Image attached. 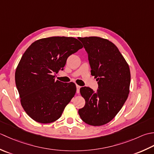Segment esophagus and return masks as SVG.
I'll return each mask as SVG.
<instances>
[{
	"label": "esophagus",
	"instance_id": "34e87169",
	"mask_svg": "<svg viewBox=\"0 0 154 154\" xmlns=\"http://www.w3.org/2000/svg\"><path fill=\"white\" fill-rule=\"evenodd\" d=\"M80 88H81V86H78V85H76V92H77L78 94L80 92Z\"/></svg>",
	"mask_w": 154,
	"mask_h": 154
}]
</instances>
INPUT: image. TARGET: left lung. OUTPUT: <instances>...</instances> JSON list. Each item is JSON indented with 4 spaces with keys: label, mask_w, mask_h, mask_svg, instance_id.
Here are the masks:
<instances>
[{
    "label": "left lung",
    "mask_w": 154,
    "mask_h": 154,
    "mask_svg": "<svg viewBox=\"0 0 154 154\" xmlns=\"http://www.w3.org/2000/svg\"><path fill=\"white\" fill-rule=\"evenodd\" d=\"M78 40L88 54L91 74L98 84L96 92L86 86L80 89L86 103L78 114L85 123L99 126L110 122L126 101L130 68L117 46L108 40L98 36L78 37Z\"/></svg>",
    "instance_id": "8db88e82"
}]
</instances>
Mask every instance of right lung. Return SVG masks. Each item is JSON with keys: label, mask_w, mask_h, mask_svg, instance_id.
<instances>
[{"label": "right lung", "mask_w": 154, "mask_h": 154, "mask_svg": "<svg viewBox=\"0 0 154 154\" xmlns=\"http://www.w3.org/2000/svg\"><path fill=\"white\" fill-rule=\"evenodd\" d=\"M73 37L52 36L34 42L23 54L15 72V82L24 111L37 122L60 118L76 92V84L55 80L66 60L82 48Z\"/></svg>", "instance_id": "add662e5"}]
</instances>
